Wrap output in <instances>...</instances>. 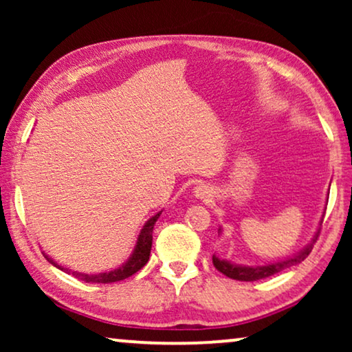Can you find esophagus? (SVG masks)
<instances>
[{"instance_id": "esophagus-1", "label": "esophagus", "mask_w": 352, "mask_h": 352, "mask_svg": "<svg viewBox=\"0 0 352 352\" xmlns=\"http://www.w3.org/2000/svg\"><path fill=\"white\" fill-rule=\"evenodd\" d=\"M194 195L197 197V199H210L211 197V190L210 187L206 184H197L194 187Z\"/></svg>"}]
</instances>
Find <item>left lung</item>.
I'll list each match as a JSON object with an SVG mask.
<instances>
[{
	"label": "left lung",
	"instance_id": "1",
	"mask_svg": "<svg viewBox=\"0 0 352 352\" xmlns=\"http://www.w3.org/2000/svg\"><path fill=\"white\" fill-rule=\"evenodd\" d=\"M319 226H322V219H320ZM218 234L219 235L223 234L221 226L218 229ZM317 237H319V229L316 230L314 237L311 239V242L307 243L305 248L293 254V256H288L285 259H278V261H274V263L259 264V266H247V264H237V263L229 261V259H223V258L213 254V264L219 272H223L224 276H228L229 278H234V280H240V282L261 280V278L271 277V276H274V274H278V272L285 271V269H288V267L296 266V264L305 261V259L307 258V254L311 253L312 247H314Z\"/></svg>",
	"mask_w": 352,
	"mask_h": 352
}]
</instances>
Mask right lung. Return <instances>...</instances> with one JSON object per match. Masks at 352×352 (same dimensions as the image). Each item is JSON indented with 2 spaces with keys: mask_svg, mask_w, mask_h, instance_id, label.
Instances as JSON below:
<instances>
[{
  "mask_svg": "<svg viewBox=\"0 0 352 352\" xmlns=\"http://www.w3.org/2000/svg\"><path fill=\"white\" fill-rule=\"evenodd\" d=\"M162 211H158V213L153 214L152 218L142 226V229L139 230L136 245H134V250L131 252V254H129V258L126 259V261L120 264L118 267L110 269V271L98 272V274H86V272L72 271V269L62 266V264L54 261V259H52L50 254H46L45 252H43V256H45L54 267L60 269V271H64L67 274H72V276L80 278V280H83V282L113 283V282H118V280H124V278L131 277L133 274H136L139 269H142L144 266H146V263L148 261V256H151V250H152L153 226H155L157 219L160 218Z\"/></svg>",
  "mask_w": 352,
  "mask_h": 352,
  "instance_id": "1",
  "label": "right lung"
}]
</instances>
